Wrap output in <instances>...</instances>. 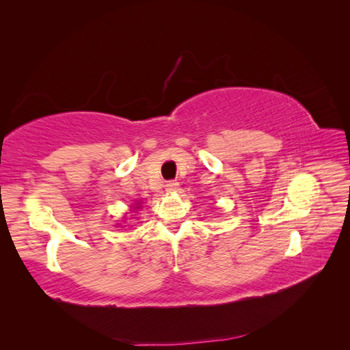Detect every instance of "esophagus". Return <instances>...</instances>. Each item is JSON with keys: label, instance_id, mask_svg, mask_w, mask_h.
<instances>
[{"label": "esophagus", "instance_id": "1", "mask_svg": "<svg viewBox=\"0 0 350 350\" xmlns=\"http://www.w3.org/2000/svg\"><path fill=\"white\" fill-rule=\"evenodd\" d=\"M166 190L167 191H176L178 190V183L176 181H167L166 183Z\"/></svg>", "mask_w": 350, "mask_h": 350}]
</instances>
